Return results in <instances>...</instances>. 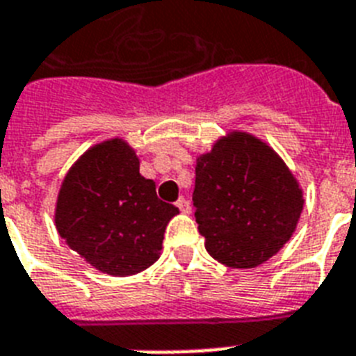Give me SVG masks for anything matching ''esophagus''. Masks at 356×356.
Here are the masks:
<instances>
[{
	"label": "esophagus",
	"mask_w": 356,
	"mask_h": 356,
	"mask_svg": "<svg viewBox=\"0 0 356 356\" xmlns=\"http://www.w3.org/2000/svg\"><path fill=\"white\" fill-rule=\"evenodd\" d=\"M175 205H177L179 211L184 212V214H188V212H190V203H188V200H184V197H179Z\"/></svg>",
	"instance_id": "34e87169"
}]
</instances>
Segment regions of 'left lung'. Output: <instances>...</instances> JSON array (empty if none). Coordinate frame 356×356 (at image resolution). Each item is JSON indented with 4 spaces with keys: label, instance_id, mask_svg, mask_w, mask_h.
Returning a JSON list of instances; mask_svg holds the SVG:
<instances>
[{
    "label": "left lung",
    "instance_id": "left-lung-1",
    "mask_svg": "<svg viewBox=\"0 0 356 356\" xmlns=\"http://www.w3.org/2000/svg\"><path fill=\"white\" fill-rule=\"evenodd\" d=\"M192 201L207 251L231 268L271 259L303 211V194L284 162L245 133L222 138L197 159Z\"/></svg>",
    "mask_w": 356,
    "mask_h": 356
}]
</instances>
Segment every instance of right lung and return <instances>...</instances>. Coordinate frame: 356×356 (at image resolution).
<instances>
[{
  "label": "right lung",
  "mask_w": 356,
  "mask_h": 356,
  "mask_svg": "<svg viewBox=\"0 0 356 356\" xmlns=\"http://www.w3.org/2000/svg\"><path fill=\"white\" fill-rule=\"evenodd\" d=\"M177 207L156 197L155 183L140 175L134 151L108 140L81 156L58 192V234L70 248L108 275H134L162 249Z\"/></svg>",
  "instance_id": "right-lung-1"
}]
</instances>
